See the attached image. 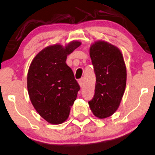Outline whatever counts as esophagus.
<instances>
[{"label":"esophagus","instance_id":"34e87169","mask_svg":"<svg viewBox=\"0 0 155 155\" xmlns=\"http://www.w3.org/2000/svg\"><path fill=\"white\" fill-rule=\"evenodd\" d=\"M78 84H79V86L81 87L84 86V78H80V79L78 80Z\"/></svg>","mask_w":155,"mask_h":155}]
</instances>
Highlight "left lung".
I'll list each match as a JSON object with an SVG mask.
<instances>
[{
  "instance_id": "left-lung-1",
  "label": "left lung",
  "mask_w": 155,
  "mask_h": 155,
  "mask_svg": "<svg viewBox=\"0 0 155 155\" xmlns=\"http://www.w3.org/2000/svg\"><path fill=\"white\" fill-rule=\"evenodd\" d=\"M90 56L96 83L94 96L88 104L95 117L107 118L120 104L126 88V65L119 49L105 41L93 43Z\"/></svg>"
}]
</instances>
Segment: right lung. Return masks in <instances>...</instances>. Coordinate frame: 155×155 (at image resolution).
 Masks as SVG:
<instances>
[{"mask_svg": "<svg viewBox=\"0 0 155 155\" xmlns=\"http://www.w3.org/2000/svg\"><path fill=\"white\" fill-rule=\"evenodd\" d=\"M71 41L65 48L54 45L42 50L32 60L27 88L35 110L45 120L60 124L67 120L80 86L66 64L67 55L79 46Z\"/></svg>", "mask_w": 155, "mask_h": 155, "instance_id": "add662e5", "label": "right lung"}]
</instances>
